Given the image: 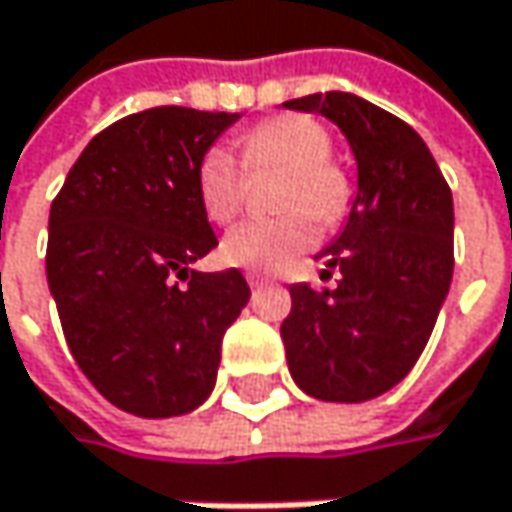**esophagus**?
<instances>
[{"label": "esophagus", "mask_w": 512, "mask_h": 512, "mask_svg": "<svg viewBox=\"0 0 512 512\" xmlns=\"http://www.w3.org/2000/svg\"><path fill=\"white\" fill-rule=\"evenodd\" d=\"M246 281H249V286L252 289H257V286H266V284H272L266 275H260V272H246Z\"/></svg>", "instance_id": "esophagus-1"}]
</instances>
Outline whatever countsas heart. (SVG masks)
Masks as SVG:
<instances>
[{
  "instance_id": "heart-1",
  "label": "heart",
  "mask_w": 512,
  "mask_h": 512,
  "mask_svg": "<svg viewBox=\"0 0 512 512\" xmlns=\"http://www.w3.org/2000/svg\"><path fill=\"white\" fill-rule=\"evenodd\" d=\"M249 173L284 170L275 205L284 211L269 220H246L223 237L220 255L231 266L275 272L316 243V223L333 226L350 208V179L330 159L333 138L307 115H281L257 124L237 141ZM196 196L211 223H228L246 196V176L234 156L211 147L196 167Z\"/></svg>"
}]
</instances>
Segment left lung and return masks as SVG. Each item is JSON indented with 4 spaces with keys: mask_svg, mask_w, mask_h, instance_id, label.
<instances>
[{
    "mask_svg": "<svg viewBox=\"0 0 512 512\" xmlns=\"http://www.w3.org/2000/svg\"><path fill=\"white\" fill-rule=\"evenodd\" d=\"M286 109L333 121L356 159V196L342 234L318 252L336 289L292 284L281 324L295 385L327 403L391 391L420 359L452 284V191L406 121L350 92H318Z\"/></svg>",
    "mask_w": 512,
    "mask_h": 512,
    "instance_id": "obj_1",
    "label": "left lung"
}]
</instances>
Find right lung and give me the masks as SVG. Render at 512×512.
Masks as SVG:
<instances>
[{
    "label": "right lung",
    "mask_w": 512,
    "mask_h": 512,
    "mask_svg": "<svg viewBox=\"0 0 512 512\" xmlns=\"http://www.w3.org/2000/svg\"><path fill=\"white\" fill-rule=\"evenodd\" d=\"M237 118L188 106L127 115L86 144L51 202L46 275L69 350L136 417L202 406L249 304L237 269H191L217 246L196 167Z\"/></svg>",
    "instance_id": "right-lung-1"
}]
</instances>
